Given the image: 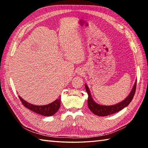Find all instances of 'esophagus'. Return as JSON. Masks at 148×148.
Here are the masks:
<instances>
[{
    "label": "esophagus",
    "mask_w": 148,
    "mask_h": 148,
    "mask_svg": "<svg viewBox=\"0 0 148 148\" xmlns=\"http://www.w3.org/2000/svg\"><path fill=\"white\" fill-rule=\"evenodd\" d=\"M77 73H78V74L79 75H82L84 74V71H83V70H82V69H79L78 70V71H77Z\"/></svg>",
    "instance_id": "1"
}]
</instances>
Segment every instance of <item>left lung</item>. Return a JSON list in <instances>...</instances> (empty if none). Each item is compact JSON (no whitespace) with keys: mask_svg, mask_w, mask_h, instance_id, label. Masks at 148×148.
I'll return each mask as SVG.
<instances>
[{"mask_svg":"<svg viewBox=\"0 0 148 148\" xmlns=\"http://www.w3.org/2000/svg\"><path fill=\"white\" fill-rule=\"evenodd\" d=\"M86 86V91L88 94V100H87V104H88V107L89 110L93 113L94 114L97 115L98 116H106L109 115L113 114L116 113V112L120 111L124 108L128 106L130 102L133 99L134 95L136 91V80L133 86V87L131 90V92L129 95L125 98L123 101L119 102V103L110 105V106H106V105H101L95 102L91 96V92H90L89 88L87 86V85L85 84Z\"/></svg>","mask_w":148,"mask_h":148,"instance_id":"1","label":"left lung"}]
</instances>
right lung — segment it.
<instances>
[{
    "label": "right lung",
    "mask_w": 148,
    "mask_h": 148,
    "mask_svg": "<svg viewBox=\"0 0 148 148\" xmlns=\"http://www.w3.org/2000/svg\"><path fill=\"white\" fill-rule=\"evenodd\" d=\"M20 101L27 108L29 109L31 111L35 112V113L38 114L40 115L44 116H51L54 115L58 111L60 106H61V98L57 99L56 101L51 103L47 105H42V106H38V105H34L28 102L25 101L24 99L19 96Z\"/></svg>",
    "instance_id": "1"
}]
</instances>
